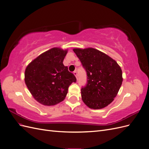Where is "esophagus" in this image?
Returning a JSON list of instances; mask_svg holds the SVG:
<instances>
[{"mask_svg":"<svg viewBox=\"0 0 149 149\" xmlns=\"http://www.w3.org/2000/svg\"><path fill=\"white\" fill-rule=\"evenodd\" d=\"M73 74H74V75L76 76V78H77V71H74L73 72Z\"/></svg>","mask_w":149,"mask_h":149,"instance_id":"1","label":"esophagus"}]
</instances>
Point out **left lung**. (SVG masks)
<instances>
[{
  "instance_id": "8db88e82",
  "label": "left lung",
  "mask_w": 149,
  "mask_h": 149,
  "mask_svg": "<svg viewBox=\"0 0 149 149\" xmlns=\"http://www.w3.org/2000/svg\"><path fill=\"white\" fill-rule=\"evenodd\" d=\"M87 73V84L81 89L84 103L100 109L114 100L123 83V73L117 62L96 49L74 48Z\"/></svg>"
}]
</instances>
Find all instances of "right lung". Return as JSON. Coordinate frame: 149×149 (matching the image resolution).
<instances>
[{
    "mask_svg": "<svg viewBox=\"0 0 149 149\" xmlns=\"http://www.w3.org/2000/svg\"><path fill=\"white\" fill-rule=\"evenodd\" d=\"M68 52L53 48L43 53L26 66L25 82L35 100L45 106H53L65 100L75 76L64 66Z\"/></svg>",
    "mask_w": 149,
    "mask_h": 149,
    "instance_id": "1",
    "label": "right lung"
}]
</instances>
